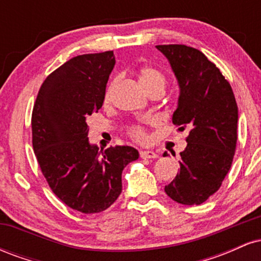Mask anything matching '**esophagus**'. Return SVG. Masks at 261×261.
Here are the masks:
<instances>
[{
  "mask_svg": "<svg viewBox=\"0 0 261 261\" xmlns=\"http://www.w3.org/2000/svg\"><path fill=\"white\" fill-rule=\"evenodd\" d=\"M140 157L142 160H151V158H157L158 154L152 151H140Z\"/></svg>",
  "mask_w": 261,
  "mask_h": 261,
  "instance_id": "esophagus-1",
  "label": "esophagus"
}]
</instances>
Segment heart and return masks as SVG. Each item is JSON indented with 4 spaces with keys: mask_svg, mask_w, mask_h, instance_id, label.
Here are the masks:
<instances>
[{
    "mask_svg": "<svg viewBox=\"0 0 261 261\" xmlns=\"http://www.w3.org/2000/svg\"><path fill=\"white\" fill-rule=\"evenodd\" d=\"M139 80L143 88H145L148 93L157 91V89H162V91H164V88H166V85H167L166 74L162 72L161 70H158L157 67H154V66H151V65L142 66V67L140 68ZM116 83H118V77H114V79L110 80V82L108 83L106 92H104V100L106 101H109L110 98H112ZM127 134L130 135L131 139L135 141L143 142V141L147 140L146 130L141 126V125H131V126L127 128Z\"/></svg>",
    "mask_w": 261,
    "mask_h": 261,
    "instance_id": "b5f03b06",
    "label": "heart"
}]
</instances>
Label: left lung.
Returning <instances> with one entry per match:
<instances>
[{
  "mask_svg": "<svg viewBox=\"0 0 261 261\" xmlns=\"http://www.w3.org/2000/svg\"><path fill=\"white\" fill-rule=\"evenodd\" d=\"M155 47L169 60L180 87L173 124L189 130L180 172L164 191L182 205H200L221 188L232 166L238 107L228 81L200 50L182 44Z\"/></svg>",
  "mask_w": 261,
  "mask_h": 261,
  "instance_id": "obj_1",
  "label": "left lung"
}]
</instances>
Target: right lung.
<instances>
[{
	"label": "right lung",
	"instance_id": "1",
	"mask_svg": "<svg viewBox=\"0 0 261 261\" xmlns=\"http://www.w3.org/2000/svg\"><path fill=\"white\" fill-rule=\"evenodd\" d=\"M113 51L74 56L46 77L32 113V142L41 173L68 207L97 214L121 194V173L139 158L130 146L98 151L86 118L103 106Z\"/></svg>",
	"mask_w": 261,
	"mask_h": 261
}]
</instances>
